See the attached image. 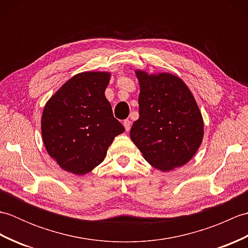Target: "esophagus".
Returning <instances> with one entry per match:
<instances>
[{
	"label": "esophagus",
	"mask_w": 248,
	"mask_h": 248,
	"mask_svg": "<svg viewBox=\"0 0 248 248\" xmlns=\"http://www.w3.org/2000/svg\"><path fill=\"white\" fill-rule=\"evenodd\" d=\"M124 125L125 131H129L131 129V121L129 119H125L124 121Z\"/></svg>",
	"instance_id": "esophagus-1"
}]
</instances>
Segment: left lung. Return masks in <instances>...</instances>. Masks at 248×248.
<instances>
[{
    "mask_svg": "<svg viewBox=\"0 0 248 248\" xmlns=\"http://www.w3.org/2000/svg\"><path fill=\"white\" fill-rule=\"evenodd\" d=\"M135 73L140 117L131 128V140L145 160L162 171L186 164L203 138L202 113L191 91L170 73Z\"/></svg>",
    "mask_w": 248,
    "mask_h": 248,
    "instance_id": "obj_1",
    "label": "left lung"
}]
</instances>
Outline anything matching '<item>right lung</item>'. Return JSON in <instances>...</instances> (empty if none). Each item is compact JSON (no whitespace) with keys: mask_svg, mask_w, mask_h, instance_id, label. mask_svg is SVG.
<instances>
[{"mask_svg":"<svg viewBox=\"0 0 248 248\" xmlns=\"http://www.w3.org/2000/svg\"><path fill=\"white\" fill-rule=\"evenodd\" d=\"M108 72H82L46 102L41 134L51 157L62 170L85 175L101 163L116 136L124 131L105 98Z\"/></svg>","mask_w":248,"mask_h":248,"instance_id":"1","label":"right lung"}]
</instances>
